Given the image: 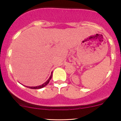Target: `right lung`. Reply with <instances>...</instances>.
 <instances>
[{
  "label": "right lung",
  "mask_w": 121,
  "mask_h": 121,
  "mask_svg": "<svg viewBox=\"0 0 121 121\" xmlns=\"http://www.w3.org/2000/svg\"><path fill=\"white\" fill-rule=\"evenodd\" d=\"M52 73H51V76H50V77L49 78V79H48V80H47L46 81V82H45V83L43 84L42 85H39V86H35V87H33V86H32V87L27 86V87H28V88H30V89H41V88H43L44 86H45L46 85H47V84H48V82H50V80H51V79L52 78Z\"/></svg>",
  "instance_id": "obj_1"
}]
</instances>
